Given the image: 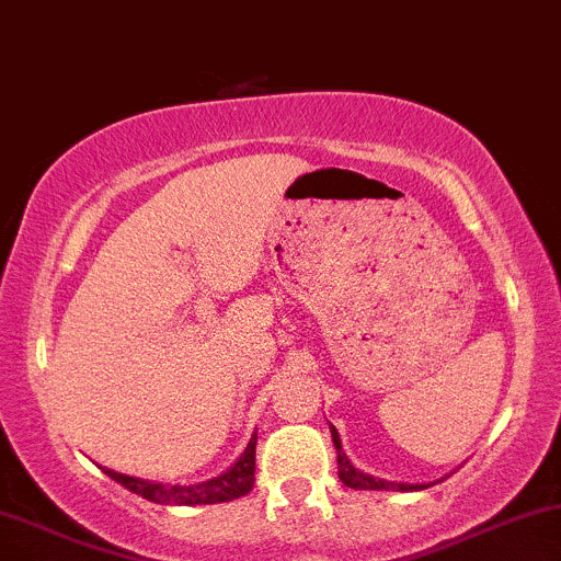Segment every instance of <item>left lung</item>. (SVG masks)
I'll return each mask as SVG.
<instances>
[{"label":"left lung","instance_id":"left-lung-1","mask_svg":"<svg viewBox=\"0 0 561 561\" xmlns=\"http://www.w3.org/2000/svg\"><path fill=\"white\" fill-rule=\"evenodd\" d=\"M330 431H332V445H335V450H337V477H341V482L346 484V488H351V490H423V488H428V484L386 482V479H375L373 473L354 469V466L348 463L346 453H343L341 436H337L335 426H330Z\"/></svg>","mask_w":561,"mask_h":561}]
</instances>
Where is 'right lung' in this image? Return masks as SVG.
I'll return each instance as SVG.
<instances>
[{
	"instance_id": "1",
	"label": "right lung",
	"mask_w": 561,
	"mask_h": 561,
	"mask_svg": "<svg viewBox=\"0 0 561 561\" xmlns=\"http://www.w3.org/2000/svg\"><path fill=\"white\" fill-rule=\"evenodd\" d=\"M255 442L257 436H252L250 445L244 447V453L239 455L237 463L229 471L220 473V477L207 479L199 484H162V482H149V479H135L127 473H116L111 469H103L114 482H119L122 488H127L135 495L146 497L151 503H162V506H199V503H226L233 497L248 495L255 484Z\"/></svg>"
}]
</instances>
